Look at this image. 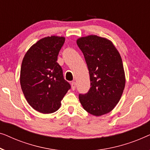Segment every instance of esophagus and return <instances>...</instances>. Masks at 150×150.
Instances as JSON below:
<instances>
[{
	"label": "esophagus",
	"mask_w": 150,
	"mask_h": 150,
	"mask_svg": "<svg viewBox=\"0 0 150 150\" xmlns=\"http://www.w3.org/2000/svg\"><path fill=\"white\" fill-rule=\"evenodd\" d=\"M71 88H72L73 90H75L76 88V83L75 81L71 82Z\"/></svg>",
	"instance_id": "obj_1"
}]
</instances>
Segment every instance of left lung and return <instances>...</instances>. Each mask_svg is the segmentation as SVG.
Here are the masks:
<instances>
[{
	"mask_svg": "<svg viewBox=\"0 0 150 150\" xmlns=\"http://www.w3.org/2000/svg\"><path fill=\"white\" fill-rule=\"evenodd\" d=\"M77 44L84 56L90 79L88 92L79 94L80 103L90 114H106L119 102L125 86L121 56L110 41L96 35L79 38Z\"/></svg>",
	"mask_w": 150,
	"mask_h": 150,
	"instance_id": "8db88e82",
	"label": "left lung"
}]
</instances>
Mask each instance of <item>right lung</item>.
<instances>
[{"mask_svg": "<svg viewBox=\"0 0 150 150\" xmlns=\"http://www.w3.org/2000/svg\"><path fill=\"white\" fill-rule=\"evenodd\" d=\"M64 37L43 38L31 47L23 58L20 84L29 105L39 112L51 113L60 108L61 100L71 89L58 62Z\"/></svg>", "mask_w": 150, "mask_h": 150, "instance_id": "right-lung-1", "label": "right lung"}]
</instances>
